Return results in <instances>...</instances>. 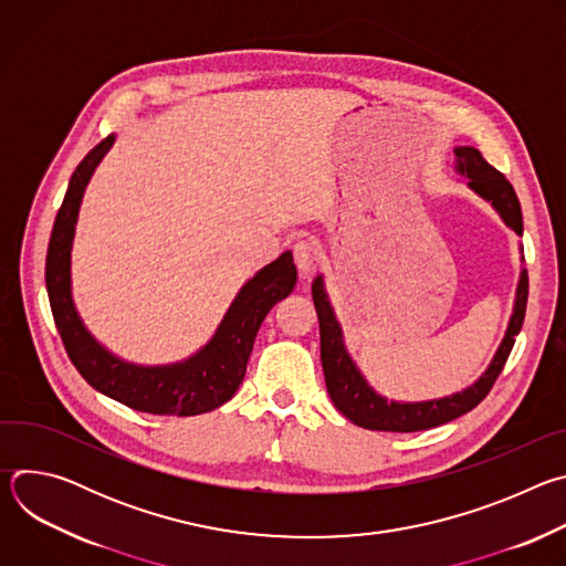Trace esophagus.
Segmentation results:
<instances>
[{
  "label": "esophagus",
  "mask_w": 566,
  "mask_h": 566,
  "mask_svg": "<svg viewBox=\"0 0 566 566\" xmlns=\"http://www.w3.org/2000/svg\"><path fill=\"white\" fill-rule=\"evenodd\" d=\"M293 260H295V266L300 269V273H311L315 266H317V260H319V251L315 247V241L311 239H300L297 244L293 247Z\"/></svg>",
  "instance_id": "obj_1"
}]
</instances>
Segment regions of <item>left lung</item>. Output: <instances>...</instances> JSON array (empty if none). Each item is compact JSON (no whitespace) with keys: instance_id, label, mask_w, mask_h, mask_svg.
I'll list each match as a JSON object with an SVG mask.
<instances>
[{"instance_id":"1","label":"left lung","mask_w":566,"mask_h":566,"mask_svg":"<svg viewBox=\"0 0 566 566\" xmlns=\"http://www.w3.org/2000/svg\"><path fill=\"white\" fill-rule=\"evenodd\" d=\"M457 168L468 177V186L489 199L502 219L522 234V208L520 199L511 186V181L495 170L486 158L481 156L474 147H457ZM313 304L317 311L319 322V358L322 369H325V382L327 391L334 400V406L356 426L365 430H380V432H419L430 430L441 423H448L486 398V394L493 389L497 376L502 374L511 349L515 345V336L520 334L524 325V313H526V300H528V273L522 271L520 286H517V300L515 311L511 317V325L506 332V338L502 340L491 367L486 369L474 385L463 389L461 394L428 400V402H387L382 396H378L360 376L352 358L347 356L343 347L340 327L334 317V311L329 306V300L322 289V280L317 277L311 286Z\"/></svg>"}]
</instances>
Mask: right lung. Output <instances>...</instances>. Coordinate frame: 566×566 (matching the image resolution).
<instances>
[{
	"label": "right lung",
	"instance_id": "right-lung-1",
	"mask_svg": "<svg viewBox=\"0 0 566 566\" xmlns=\"http://www.w3.org/2000/svg\"><path fill=\"white\" fill-rule=\"evenodd\" d=\"M103 138L71 175L64 201L55 214L46 253V291L62 345L94 389L123 406L158 417H195L210 412L232 398L244 380L255 336L266 313L286 297L297 280L291 253H282L239 291L214 338L190 360L172 367H134L105 352L83 327L69 282V258L75 217L83 190L112 147Z\"/></svg>",
	"mask_w": 566,
	"mask_h": 566
}]
</instances>
